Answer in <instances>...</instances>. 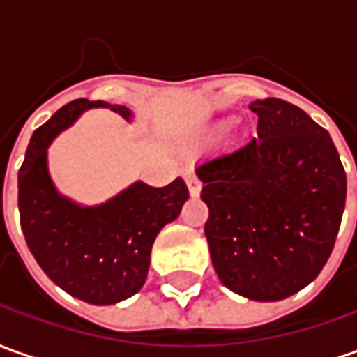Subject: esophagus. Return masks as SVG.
<instances>
[{
  "mask_svg": "<svg viewBox=\"0 0 357 357\" xmlns=\"http://www.w3.org/2000/svg\"><path fill=\"white\" fill-rule=\"evenodd\" d=\"M188 188L189 193H191V197H199V193H201V181H199L195 176H188Z\"/></svg>",
  "mask_w": 357,
  "mask_h": 357,
  "instance_id": "esophagus-1",
  "label": "esophagus"
}]
</instances>
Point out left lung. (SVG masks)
Listing matches in <instances>:
<instances>
[{"instance_id":"1","label":"left lung","mask_w":357,"mask_h":357,"mask_svg":"<svg viewBox=\"0 0 357 357\" xmlns=\"http://www.w3.org/2000/svg\"><path fill=\"white\" fill-rule=\"evenodd\" d=\"M258 137L195 174L209 207L205 236L225 287L281 301L331 256L346 205V172L326 128L278 97L250 103Z\"/></svg>"}]
</instances>
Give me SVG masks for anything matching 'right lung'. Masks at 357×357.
<instances>
[{"label": "right lung", "instance_id": "1", "mask_svg": "<svg viewBox=\"0 0 357 357\" xmlns=\"http://www.w3.org/2000/svg\"><path fill=\"white\" fill-rule=\"evenodd\" d=\"M107 107L130 121L132 113L107 101L76 99L38 127L19 169V217L26 246L60 289L89 305H115L144 285L158 232L178 219L189 191L181 178L166 188L132 183L96 207L60 195L48 176L46 148L86 109Z\"/></svg>", "mask_w": 357, "mask_h": 357}]
</instances>
